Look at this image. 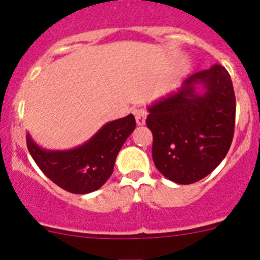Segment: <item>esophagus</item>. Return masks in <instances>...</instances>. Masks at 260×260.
<instances>
[{"instance_id": "1", "label": "esophagus", "mask_w": 260, "mask_h": 260, "mask_svg": "<svg viewBox=\"0 0 260 260\" xmlns=\"http://www.w3.org/2000/svg\"><path fill=\"white\" fill-rule=\"evenodd\" d=\"M136 115V122H137L138 125H143L146 123V117H147V111L145 109L140 108V109H135L133 112Z\"/></svg>"}]
</instances>
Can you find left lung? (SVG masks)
<instances>
[{"label": "left lung", "mask_w": 260, "mask_h": 260, "mask_svg": "<svg viewBox=\"0 0 260 260\" xmlns=\"http://www.w3.org/2000/svg\"><path fill=\"white\" fill-rule=\"evenodd\" d=\"M235 94L219 64L188 77L176 91L148 107L152 158L166 179L190 185L211 174L225 158L235 125Z\"/></svg>", "instance_id": "1"}]
</instances>
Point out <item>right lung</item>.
<instances>
[{
	"label": "right lung",
	"mask_w": 260,
	"mask_h": 260,
	"mask_svg": "<svg viewBox=\"0 0 260 260\" xmlns=\"http://www.w3.org/2000/svg\"><path fill=\"white\" fill-rule=\"evenodd\" d=\"M135 128V117L128 114L106 123L90 140L72 149L41 148L28 133L26 143L34 161L52 182L72 193H89L113 174L118 152Z\"/></svg>",
	"instance_id": "1"
}]
</instances>
